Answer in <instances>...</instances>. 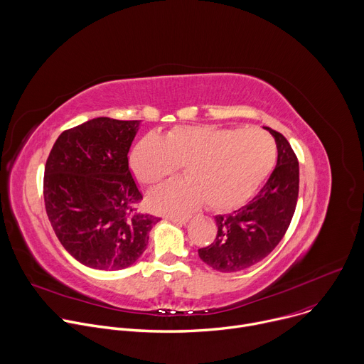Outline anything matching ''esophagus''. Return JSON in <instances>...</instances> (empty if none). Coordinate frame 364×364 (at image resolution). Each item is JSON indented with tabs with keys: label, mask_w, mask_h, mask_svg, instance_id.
<instances>
[{
	"label": "esophagus",
	"mask_w": 364,
	"mask_h": 364,
	"mask_svg": "<svg viewBox=\"0 0 364 364\" xmlns=\"http://www.w3.org/2000/svg\"><path fill=\"white\" fill-rule=\"evenodd\" d=\"M170 222H173V223H177V225H186L188 220H190V218L188 216H170V218H167Z\"/></svg>",
	"instance_id": "esophagus-1"
}]
</instances>
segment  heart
Masks as SVG:
<instances>
[{
    "label": "heart",
    "instance_id": "heart-1",
    "mask_svg": "<svg viewBox=\"0 0 364 364\" xmlns=\"http://www.w3.org/2000/svg\"><path fill=\"white\" fill-rule=\"evenodd\" d=\"M277 146L261 129L178 127L164 138L145 135L132 149L131 168L145 186H157L186 167L188 180L155 190L148 203L160 213H186L201 203L232 210L269 174Z\"/></svg>",
    "mask_w": 364,
    "mask_h": 364
}]
</instances>
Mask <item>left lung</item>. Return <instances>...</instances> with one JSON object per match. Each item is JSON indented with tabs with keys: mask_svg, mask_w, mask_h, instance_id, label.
<instances>
[{
	"mask_svg": "<svg viewBox=\"0 0 364 364\" xmlns=\"http://www.w3.org/2000/svg\"><path fill=\"white\" fill-rule=\"evenodd\" d=\"M264 128L277 142L275 170L246 205L215 218V242L198 249L201 261L219 272H237L262 261L281 242L295 212L299 188L296 155L282 134Z\"/></svg>",
	"mask_w": 364,
	"mask_h": 364,
	"instance_id": "1",
	"label": "left lung"
}]
</instances>
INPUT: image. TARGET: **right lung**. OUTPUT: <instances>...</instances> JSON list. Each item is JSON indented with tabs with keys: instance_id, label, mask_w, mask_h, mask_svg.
<instances>
[{
	"instance_id": "add662e5",
	"label": "right lung",
	"mask_w": 364,
	"mask_h": 364,
	"mask_svg": "<svg viewBox=\"0 0 364 364\" xmlns=\"http://www.w3.org/2000/svg\"><path fill=\"white\" fill-rule=\"evenodd\" d=\"M141 121L100 117L59 135L44 168V204L63 247L85 267L134 265L159 218L141 215L128 152Z\"/></svg>"
}]
</instances>
